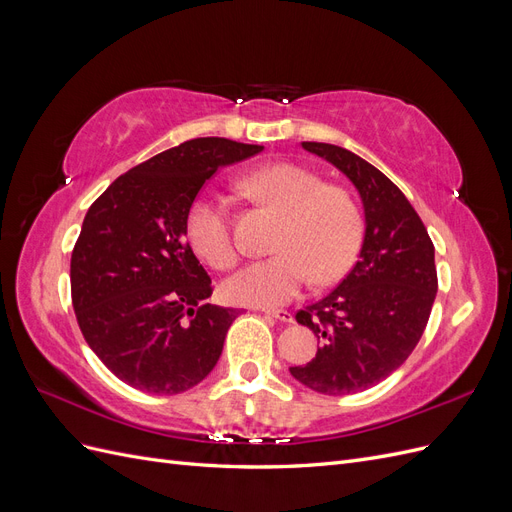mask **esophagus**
<instances>
[{
	"instance_id": "obj_1",
	"label": "esophagus",
	"mask_w": 512,
	"mask_h": 512,
	"mask_svg": "<svg viewBox=\"0 0 512 512\" xmlns=\"http://www.w3.org/2000/svg\"><path fill=\"white\" fill-rule=\"evenodd\" d=\"M262 312H265L267 316H271V318H275V320H280V322H292L294 320V316L288 312V309H262Z\"/></svg>"
}]
</instances>
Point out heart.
I'll list each match as a JSON object with an SVG mask.
<instances>
[{
    "mask_svg": "<svg viewBox=\"0 0 512 512\" xmlns=\"http://www.w3.org/2000/svg\"><path fill=\"white\" fill-rule=\"evenodd\" d=\"M262 203L284 213L275 254L245 265L224 284L230 303L277 307L297 299L312 277L333 284L352 269L363 243V213L350 192L294 164H271L245 179ZM192 250L215 269L237 262L226 205L218 196H198L185 215Z\"/></svg>",
    "mask_w": 512,
    "mask_h": 512,
    "instance_id": "obj_1",
    "label": "heart"
}]
</instances>
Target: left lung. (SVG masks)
I'll return each instance as SVG.
<instances>
[{
  "label": "left lung",
  "instance_id": "obj_1",
  "mask_svg": "<svg viewBox=\"0 0 512 512\" xmlns=\"http://www.w3.org/2000/svg\"><path fill=\"white\" fill-rule=\"evenodd\" d=\"M352 181L365 211L359 262L327 297L297 312L320 348L290 374L322 395H350L389 378L421 339L438 292L427 228L397 185L356 153L303 143Z\"/></svg>",
  "mask_w": 512,
  "mask_h": 512
}]
</instances>
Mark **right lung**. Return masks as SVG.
I'll use <instances>...</instances> for the list:
<instances>
[{
	"mask_svg": "<svg viewBox=\"0 0 512 512\" xmlns=\"http://www.w3.org/2000/svg\"><path fill=\"white\" fill-rule=\"evenodd\" d=\"M260 145L194 138L117 177L89 207L70 260L85 342L132 389L177 395L218 363L237 309L203 303L211 277L185 243V215L222 166Z\"/></svg>",
	"mask_w": 512,
	"mask_h": 512,
	"instance_id": "add662e5",
	"label": "right lung"
}]
</instances>
